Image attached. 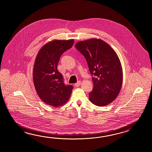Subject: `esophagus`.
I'll return each mask as SVG.
<instances>
[{"label":"esophagus","instance_id":"obj_1","mask_svg":"<svg viewBox=\"0 0 152 152\" xmlns=\"http://www.w3.org/2000/svg\"><path fill=\"white\" fill-rule=\"evenodd\" d=\"M81 85V81H77V83H75V87H79L80 85Z\"/></svg>","mask_w":152,"mask_h":152}]
</instances>
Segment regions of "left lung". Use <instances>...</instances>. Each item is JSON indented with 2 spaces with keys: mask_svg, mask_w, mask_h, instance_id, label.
Segmentation results:
<instances>
[{
  "mask_svg": "<svg viewBox=\"0 0 152 152\" xmlns=\"http://www.w3.org/2000/svg\"><path fill=\"white\" fill-rule=\"evenodd\" d=\"M75 48L86 59L94 83L89 94L91 103L103 107L113 102L119 94L123 82L122 65L116 53L101 39L79 41Z\"/></svg>",
  "mask_w": 152,
  "mask_h": 152,
  "instance_id": "left-lung-1",
  "label": "left lung"
}]
</instances>
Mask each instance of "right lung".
Returning a JSON list of instances; mask_svg holds the SVG:
<instances>
[{"label": "right lung", "instance_id": "add662e5", "mask_svg": "<svg viewBox=\"0 0 152 152\" xmlns=\"http://www.w3.org/2000/svg\"><path fill=\"white\" fill-rule=\"evenodd\" d=\"M73 39H54L39 49L33 68V81L39 97L46 104L54 107L64 105L71 96L73 87L66 85L58 71L60 58L73 45Z\"/></svg>", "mask_w": 152, "mask_h": 152}]
</instances>
